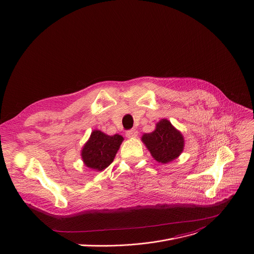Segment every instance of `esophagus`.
I'll return each mask as SVG.
<instances>
[{"mask_svg":"<svg viewBox=\"0 0 254 254\" xmlns=\"http://www.w3.org/2000/svg\"><path fill=\"white\" fill-rule=\"evenodd\" d=\"M137 134H138V130H137L136 128H131V129L127 130L126 136H127V138H134V137L137 136Z\"/></svg>","mask_w":254,"mask_h":254,"instance_id":"obj_1","label":"esophagus"}]
</instances>
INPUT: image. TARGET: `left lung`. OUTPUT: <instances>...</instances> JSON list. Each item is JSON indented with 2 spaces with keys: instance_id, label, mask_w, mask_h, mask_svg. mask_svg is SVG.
<instances>
[{
  "instance_id": "left-lung-1",
  "label": "left lung",
  "mask_w": 254,
  "mask_h": 254,
  "mask_svg": "<svg viewBox=\"0 0 254 254\" xmlns=\"http://www.w3.org/2000/svg\"><path fill=\"white\" fill-rule=\"evenodd\" d=\"M142 141L147 146L155 161L167 164L179 156L183 150L184 139L167 119H162L150 134H145Z\"/></svg>"
}]
</instances>
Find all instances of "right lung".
Returning a JSON list of instances; mask_svg holds the SVG:
<instances>
[{"instance_id":"right-lung-1","label":"right lung","mask_w":254,"mask_h":254,"mask_svg":"<svg viewBox=\"0 0 254 254\" xmlns=\"http://www.w3.org/2000/svg\"><path fill=\"white\" fill-rule=\"evenodd\" d=\"M124 141L120 135L108 136L101 130H93L82 149V158L86 167L102 171L108 167Z\"/></svg>"}]
</instances>
